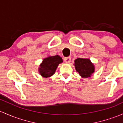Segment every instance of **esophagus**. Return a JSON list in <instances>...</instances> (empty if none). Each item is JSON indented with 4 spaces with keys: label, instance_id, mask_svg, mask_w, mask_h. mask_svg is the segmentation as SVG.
Masks as SVG:
<instances>
[{
    "label": "esophagus",
    "instance_id": "1",
    "mask_svg": "<svg viewBox=\"0 0 123 123\" xmlns=\"http://www.w3.org/2000/svg\"><path fill=\"white\" fill-rule=\"evenodd\" d=\"M71 61V58L70 56L69 57H65L64 58V61L66 63H69Z\"/></svg>",
    "mask_w": 123,
    "mask_h": 123
}]
</instances>
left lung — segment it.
Listing matches in <instances>:
<instances>
[{
	"mask_svg": "<svg viewBox=\"0 0 123 123\" xmlns=\"http://www.w3.org/2000/svg\"><path fill=\"white\" fill-rule=\"evenodd\" d=\"M75 69L83 78L90 77L94 72V66L89 59L78 58L75 60Z\"/></svg>",
	"mask_w": 123,
	"mask_h": 123,
	"instance_id": "left-lung-1",
	"label": "left lung"
}]
</instances>
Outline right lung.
<instances>
[{
  "instance_id": "right-lung-1",
  "label": "right lung",
  "mask_w": 123,
  "mask_h": 123,
  "mask_svg": "<svg viewBox=\"0 0 123 123\" xmlns=\"http://www.w3.org/2000/svg\"><path fill=\"white\" fill-rule=\"evenodd\" d=\"M63 62L59 55L50 56L43 59L38 68L39 73L44 78H48L55 74L59 64Z\"/></svg>"
}]
</instances>
